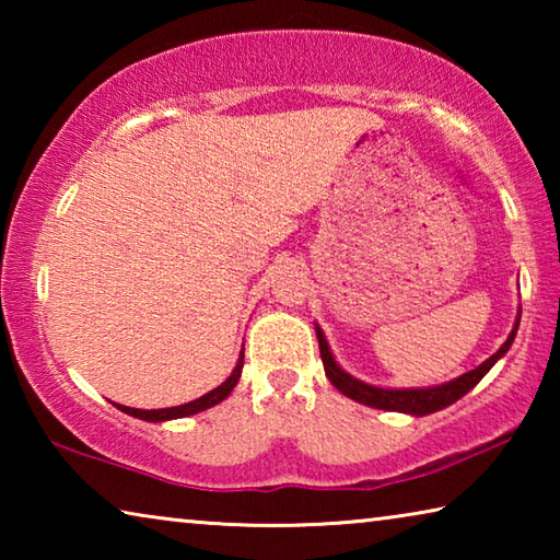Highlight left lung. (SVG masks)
<instances>
[{"label": "left lung", "mask_w": 560, "mask_h": 560, "mask_svg": "<svg viewBox=\"0 0 560 560\" xmlns=\"http://www.w3.org/2000/svg\"><path fill=\"white\" fill-rule=\"evenodd\" d=\"M518 318H516L514 328H511L509 338L504 340V346H501L494 355L487 358L485 363L474 368V371L454 377V381H450V383L432 385V387H405V390H397V387H377V385L358 381V377L346 373L343 368L336 363L324 330H320L318 326H316V338H318V348H320V360H324V368H326V377L334 383V387H338L340 393L350 397V400L368 405V407H377V410L424 417V415L442 410V407H450L452 402H457L459 397L467 395L471 387L477 385L481 377L491 371V368H494L497 360H501L509 353V348H511V343H514L516 330H518Z\"/></svg>", "instance_id": "obj_1"}]
</instances>
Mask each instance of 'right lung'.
Wrapping results in <instances>:
<instances>
[{"instance_id":"right-lung-1","label":"right lung","mask_w":560,"mask_h":560,"mask_svg":"<svg viewBox=\"0 0 560 560\" xmlns=\"http://www.w3.org/2000/svg\"><path fill=\"white\" fill-rule=\"evenodd\" d=\"M242 368H244V350L240 353V360H236L232 375L226 377V381L220 387H214V390H210L202 397H197V400H192V402H185V405H177V407H165V410H138V407H126V405H116V407L120 412L132 415V417H138V420H145V422H167V420H177V417L197 415L202 410H210V407H214V405H220L224 397H230V393L234 390L236 383H240Z\"/></svg>"}]
</instances>
